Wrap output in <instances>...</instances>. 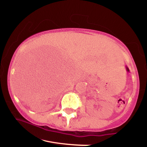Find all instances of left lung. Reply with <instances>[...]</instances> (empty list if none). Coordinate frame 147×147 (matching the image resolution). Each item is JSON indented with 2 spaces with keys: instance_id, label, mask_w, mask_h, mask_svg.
<instances>
[{
  "instance_id": "obj_1",
  "label": "left lung",
  "mask_w": 147,
  "mask_h": 147,
  "mask_svg": "<svg viewBox=\"0 0 147 147\" xmlns=\"http://www.w3.org/2000/svg\"><path fill=\"white\" fill-rule=\"evenodd\" d=\"M126 70H128V68H126Z\"/></svg>"
}]
</instances>
